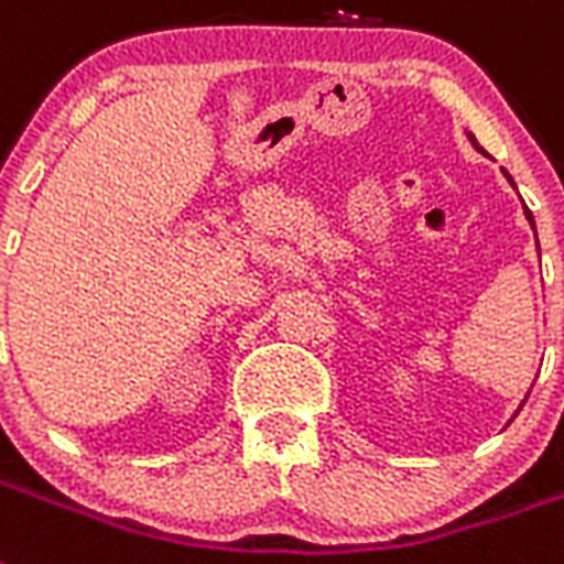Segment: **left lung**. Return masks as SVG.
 I'll return each mask as SVG.
<instances>
[{"label": "left lung", "instance_id": "1", "mask_svg": "<svg viewBox=\"0 0 564 564\" xmlns=\"http://www.w3.org/2000/svg\"><path fill=\"white\" fill-rule=\"evenodd\" d=\"M468 138H470V143H474V147H477V152H482V155H488V152L482 150V147H479V143H477V138H474V134H468ZM503 176L509 178V182H512V176H509V173H506V170H503ZM512 187H514V182H512ZM523 214H527V220H530V226H532V229H535V220H532L530 208H523ZM535 243H539V238H535Z\"/></svg>", "mask_w": 564, "mask_h": 564}]
</instances>
